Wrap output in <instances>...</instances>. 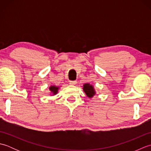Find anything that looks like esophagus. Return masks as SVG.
<instances>
[{
	"label": "esophagus",
	"instance_id": "1",
	"mask_svg": "<svg viewBox=\"0 0 151 151\" xmlns=\"http://www.w3.org/2000/svg\"><path fill=\"white\" fill-rule=\"evenodd\" d=\"M76 84V81H70V85H75Z\"/></svg>",
	"mask_w": 151,
	"mask_h": 151
}]
</instances>
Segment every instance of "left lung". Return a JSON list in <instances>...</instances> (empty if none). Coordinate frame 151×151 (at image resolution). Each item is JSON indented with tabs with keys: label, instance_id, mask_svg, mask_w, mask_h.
I'll return each mask as SVG.
<instances>
[{
	"label": "left lung",
	"instance_id": "left-lung-1",
	"mask_svg": "<svg viewBox=\"0 0 151 151\" xmlns=\"http://www.w3.org/2000/svg\"><path fill=\"white\" fill-rule=\"evenodd\" d=\"M83 90H84L85 93L89 98H91L95 95V91L93 86L89 84H84V87H83Z\"/></svg>",
	"mask_w": 151,
	"mask_h": 151
}]
</instances>
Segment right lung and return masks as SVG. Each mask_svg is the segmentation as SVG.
<instances>
[{
    "label": "right lung",
    "mask_w": 151,
    "mask_h": 151,
    "mask_svg": "<svg viewBox=\"0 0 151 151\" xmlns=\"http://www.w3.org/2000/svg\"><path fill=\"white\" fill-rule=\"evenodd\" d=\"M58 89H59V88L56 87V86H51L49 88L50 91H51V93H52L53 95H56L58 91Z\"/></svg>",
    "instance_id": "1"
}]
</instances>
